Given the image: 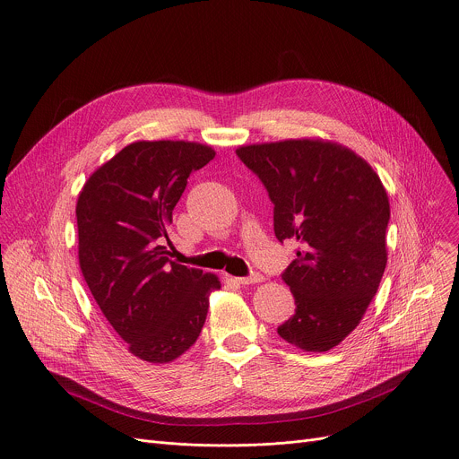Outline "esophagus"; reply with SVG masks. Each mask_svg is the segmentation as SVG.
Returning <instances> with one entry per match:
<instances>
[{"label":"esophagus","instance_id":"esophagus-1","mask_svg":"<svg viewBox=\"0 0 459 459\" xmlns=\"http://www.w3.org/2000/svg\"><path fill=\"white\" fill-rule=\"evenodd\" d=\"M261 281H263V275L259 272H252L247 277H238L239 284H254V282H261Z\"/></svg>","mask_w":459,"mask_h":459}]
</instances>
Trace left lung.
<instances>
[{
	"label": "left lung",
	"instance_id": "1",
	"mask_svg": "<svg viewBox=\"0 0 459 459\" xmlns=\"http://www.w3.org/2000/svg\"><path fill=\"white\" fill-rule=\"evenodd\" d=\"M236 155L273 204L275 238L297 243L281 273L295 314L277 333L304 351H328L359 326L384 275L385 189L366 160L332 142L254 143Z\"/></svg>",
	"mask_w": 459,
	"mask_h": 459
}]
</instances>
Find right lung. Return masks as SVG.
Wrapping results in <instances>:
<instances>
[{
  "mask_svg": "<svg viewBox=\"0 0 459 459\" xmlns=\"http://www.w3.org/2000/svg\"><path fill=\"white\" fill-rule=\"evenodd\" d=\"M214 155L184 140L133 142L88 178L77 200L84 281L129 351L152 364L196 342L209 293L221 286L216 275L171 261L162 245L189 175Z\"/></svg>",
  "mask_w": 459,
  "mask_h": 459,
  "instance_id": "obj_1",
  "label": "right lung"
}]
</instances>
